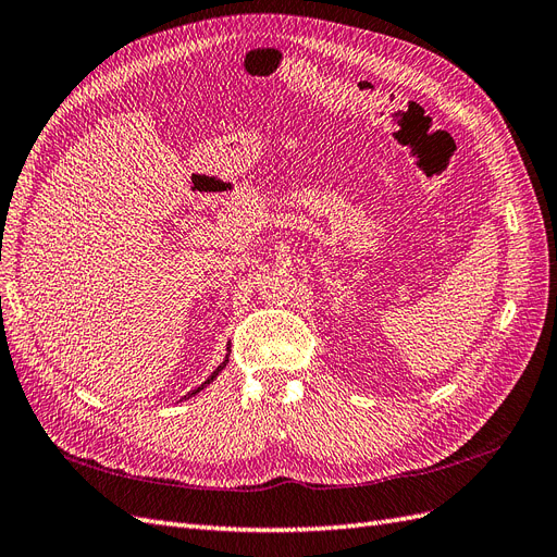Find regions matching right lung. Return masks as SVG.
<instances>
[{"mask_svg":"<svg viewBox=\"0 0 557 557\" xmlns=\"http://www.w3.org/2000/svg\"><path fill=\"white\" fill-rule=\"evenodd\" d=\"M227 362H230V344H227V356H225V360H223V362H221V367H218V369H215V372H213V374H211V376H209V379H207V381H205V383H201V385H199V387H197V391H193V393H188V395H185V397H183V399H190V397H193V395H197V393H199V391H205V387H207V385H209V383H211V381H213V379H215V376H218V374H221V372H223V367H225V364H227Z\"/></svg>","mask_w":557,"mask_h":557,"instance_id":"1","label":"right lung"}]
</instances>
